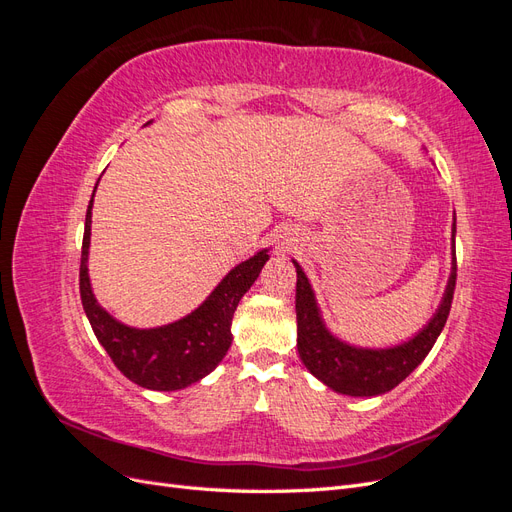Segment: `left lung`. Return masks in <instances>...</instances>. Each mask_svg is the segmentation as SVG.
<instances>
[{
  "label": "left lung",
  "instance_id": "obj_1",
  "mask_svg": "<svg viewBox=\"0 0 512 512\" xmlns=\"http://www.w3.org/2000/svg\"><path fill=\"white\" fill-rule=\"evenodd\" d=\"M455 237V224H453ZM297 267V348L303 365L322 380L329 389L352 395V397H374L406 380L412 371L436 344L442 333L457 282V258L453 260L451 280H448L444 299L438 307V314L431 318L427 327L418 333L408 344L389 350H361L352 348L335 339L320 320L314 292L301 267Z\"/></svg>",
  "mask_w": 512,
  "mask_h": 512
}]
</instances>
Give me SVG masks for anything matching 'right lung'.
<instances>
[{"label": "right lung", "instance_id": "right-lung-1", "mask_svg": "<svg viewBox=\"0 0 512 512\" xmlns=\"http://www.w3.org/2000/svg\"><path fill=\"white\" fill-rule=\"evenodd\" d=\"M91 205H94V196L89 200L85 215L79 288L91 329L115 367L128 380L151 391H179L211 374L232 344L230 324L235 309L243 294L256 282L269 254L258 252L254 258L232 269L222 284L209 294V299L190 316L160 329H130L104 312L89 286L87 254Z\"/></svg>", "mask_w": 512, "mask_h": 512}]
</instances>
